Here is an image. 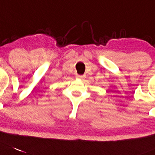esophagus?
<instances>
[{
	"label": "esophagus",
	"mask_w": 155,
	"mask_h": 155,
	"mask_svg": "<svg viewBox=\"0 0 155 155\" xmlns=\"http://www.w3.org/2000/svg\"><path fill=\"white\" fill-rule=\"evenodd\" d=\"M76 76V78H77V79H84V78H85V76H83V75L77 74Z\"/></svg>",
	"instance_id": "obj_1"
}]
</instances>
